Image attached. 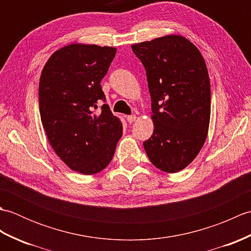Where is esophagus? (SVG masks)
I'll list each match as a JSON object with an SVG mask.
<instances>
[{
	"label": "esophagus",
	"mask_w": 251,
	"mask_h": 251,
	"mask_svg": "<svg viewBox=\"0 0 251 251\" xmlns=\"http://www.w3.org/2000/svg\"><path fill=\"white\" fill-rule=\"evenodd\" d=\"M126 120H127V122L130 123V124H131V123H134L137 120V116L135 114L128 115V116H126Z\"/></svg>",
	"instance_id": "1"
}]
</instances>
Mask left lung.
<instances>
[{
    "label": "left lung",
    "mask_w": 251,
    "mask_h": 251,
    "mask_svg": "<svg viewBox=\"0 0 251 251\" xmlns=\"http://www.w3.org/2000/svg\"><path fill=\"white\" fill-rule=\"evenodd\" d=\"M147 71L154 130L143 142L151 163L174 174L194 161L210 121V81L199 49L168 34L131 45Z\"/></svg>",
    "instance_id": "obj_1"
}]
</instances>
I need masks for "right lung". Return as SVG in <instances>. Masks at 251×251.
I'll return each mask as SVG.
<instances>
[{
    "instance_id": "obj_1",
    "label": "right lung",
    "mask_w": 251,
    "mask_h": 251,
    "mask_svg": "<svg viewBox=\"0 0 251 251\" xmlns=\"http://www.w3.org/2000/svg\"><path fill=\"white\" fill-rule=\"evenodd\" d=\"M115 47L73 43L56 50L42 70L40 115L50 145L67 166L83 175L104 169L123 135L119 117L104 100L101 79Z\"/></svg>"
}]
</instances>
